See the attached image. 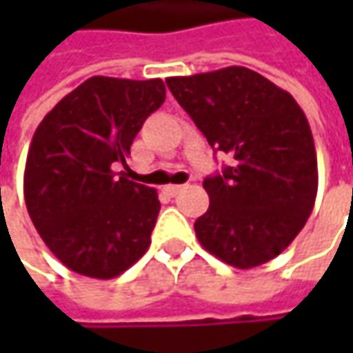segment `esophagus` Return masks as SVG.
Masks as SVG:
<instances>
[{"instance_id":"1","label":"esophagus","mask_w":353,"mask_h":353,"mask_svg":"<svg viewBox=\"0 0 353 353\" xmlns=\"http://www.w3.org/2000/svg\"><path fill=\"white\" fill-rule=\"evenodd\" d=\"M183 188H184L183 184H170V186H167L165 190H167V194H170V196H176Z\"/></svg>"}]
</instances>
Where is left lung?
Wrapping results in <instances>:
<instances>
[{
	"label": "left lung",
	"mask_w": 353,
	"mask_h": 353,
	"mask_svg": "<svg viewBox=\"0 0 353 353\" xmlns=\"http://www.w3.org/2000/svg\"><path fill=\"white\" fill-rule=\"evenodd\" d=\"M167 86L212 149L234 167L204 179L210 206L198 241L224 263L251 269L289 248L319 190L314 139L289 92L245 66L167 78Z\"/></svg>",
	"instance_id": "1"
}]
</instances>
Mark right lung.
Returning a JSON list of instances; mask_svg holds the SVG:
<instances>
[{"label": "right lung", "mask_w": 353, "mask_h": 353, "mask_svg": "<svg viewBox=\"0 0 353 353\" xmlns=\"http://www.w3.org/2000/svg\"><path fill=\"white\" fill-rule=\"evenodd\" d=\"M163 102L161 78L92 76L39 123L25 165V204L70 271L114 279L149 248L161 210L157 190L117 176L116 167H128L131 143Z\"/></svg>", "instance_id": "right-lung-1"}]
</instances>
